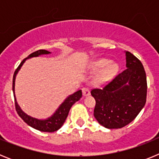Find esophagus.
Masks as SVG:
<instances>
[{
	"mask_svg": "<svg viewBox=\"0 0 159 159\" xmlns=\"http://www.w3.org/2000/svg\"><path fill=\"white\" fill-rule=\"evenodd\" d=\"M83 95L85 97L90 95V91L88 88H83Z\"/></svg>",
	"mask_w": 159,
	"mask_h": 159,
	"instance_id": "34e87169",
	"label": "esophagus"
}]
</instances>
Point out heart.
<instances>
[{"mask_svg": "<svg viewBox=\"0 0 159 159\" xmlns=\"http://www.w3.org/2000/svg\"><path fill=\"white\" fill-rule=\"evenodd\" d=\"M89 69L92 72L102 69L97 77L96 81L99 84H106L116 76L119 71V65L116 63L111 62V60L101 58L90 64Z\"/></svg>", "mask_w": 159, "mask_h": 159, "instance_id": "1", "label": "heart"}]
</instances>
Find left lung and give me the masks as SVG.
Segmentation results:
<instances>
[{"instance_id": "1", "label": "left lung", "mask_w": 159, "mask_h": 159, "mask_svg": "<svg viewBox=\"0 0 159 159\" xmlns=\"http://www.w3.org/2000/svg\"><path fill=\"white\" fill-rule=\"evenodd\" d=\"M127 69L102 89L91 92L95 99L94 116L107 129H118L132 122L145 106L147 76L141 61L125 52Z\"/></svg>"}]
</instances>
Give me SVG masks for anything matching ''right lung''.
Instances as JSON below:
<instances>
[{"instance_id":"obj_1","label":"right lung","mask_w":159,"mask_h":159,"mask_svg":"<svg viewBox=\"0 0 159 159\" xmlns=\"http://www.w3.org/2000/svg\"><path fill=\"white\" fill-rule=\"evenodd\" d=\"M49 54H51L50 52L43 50V49L35 52H32V54L29 55L27 58H25L20 63L19 67L16 68V70L14 72L13 79H12V92H13L14 99H15V106H16V110L17 111V114L20 116V117L29 126L42 132H54L56 130H59L64 125V122H65L66 119H67V116H68V113H69V111L71 109V106L75 102L80 100L81 97H82V91L81 90H79V91L75 92V93L68 95L64 99V102L59 106V107L56 110V111L50 117L47 118L45 119H39L35 117H32V116L25 113L20 108V107L17 103L16 95H15V80H16L17 73L19 72V71L20 70L23 64H25V61L29 60V59L32 58V57H40V56H43V55Z\"/></svg>"}]
</instances>
